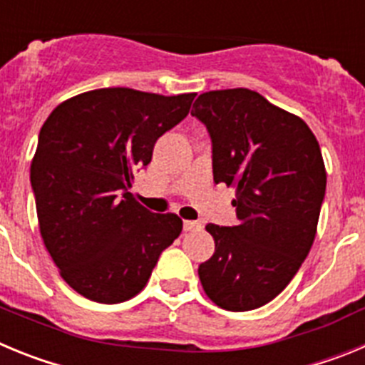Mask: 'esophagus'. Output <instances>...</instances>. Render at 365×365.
Returning <instances> with one entry per match:
<instances>
[{
    "label": "esophagus",
    "instance_id": "1",
    "mask_svg": "<svg viewBox=\"0 0 365 365\" xmlns=\"http://www.w3.org/2000/svg\"><path fill=\"white\" fill-rule=\"evenodd\" d=\"M182 227H185L186 232L197 230V228H201V222H197V221H185V222H182Z\"/></svg>",
    "mask_w": 365,
    "mask_h": 365
}]
</instances>
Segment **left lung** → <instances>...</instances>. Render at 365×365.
Masks as SVG:
<instances>
[{
	"label": "left lung",
	"mask_w": 365,
	"mask_h": 365,
	"mask_svg": "<svg viewBox=\"0 0 365 365\" xmlns=\"http://www.w3.org/2000/svg\"><path fill=\"white\" fill-rule=\"evenodd\" d=\"M192 115L210 135L214 180L235 188L240 219L206 225L215 252L199 279L221 309L252 311L291 283L311 250L327 182L320 146L302 118L245 87L202 93Z\"/></svg>",
	"instance_id": "1"
}]
</instances>
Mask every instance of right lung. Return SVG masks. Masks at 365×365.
I'll use <instances>...</instances> for the list:
<instances>
[{
	"label": "right lung",
	"instance_id": "obj_1",
	"mask_svg": "<svg viewBox=\"0 0 365 365\" xmlns=\"http://www.w3.org/2000/svg\"><path fill=\"white\" fill-rule=\"evenodd\" d=\"M193 98L106 87L66 100L41 125L31 164L40 232L62 278L83 298H133L179 237L175 214H153L130 190L157 138L188 115Z\"/></svg>",
	"mask_w": 365,
	"mask_h": 365
}]
</instances>
